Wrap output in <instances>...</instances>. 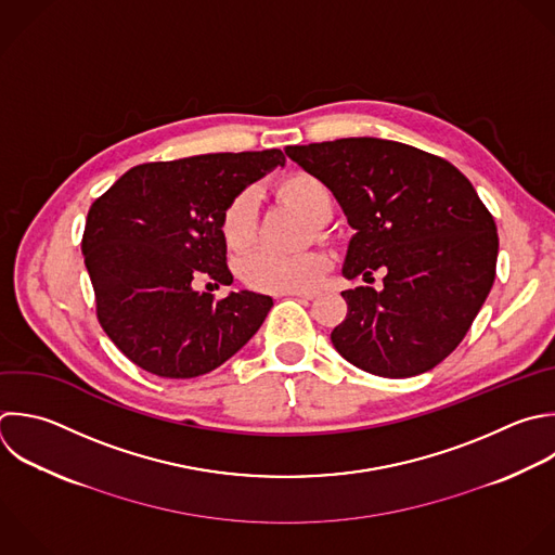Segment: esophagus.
Instances as JSON below:
<instances>
[{
  "label": "esophagus",
  "mask_w": 555,
  "mask_h": 555,
  "mask_svg": "<svg viewBox=\"0 0 555 555\" xmlns=\"http://www.w3.org/2000/svg\"><path fill=\"white\" fill-rule=\"evenodd\" d=\"M288 297H299V299H314L317 293H310V291H293V293H286Z\"/></svg>",
  "instance_id": "34e87169"
}]
</instances>
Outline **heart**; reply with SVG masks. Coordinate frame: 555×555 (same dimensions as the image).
Returning <instances> with one entry per match:
<instances>
[{"instance_id":"1","label":"heart","mask_w":555,"mask_h":555,"mask_svg":"<svg viewBox=\"0 0 555 555\" xmlns=\"http://www.w3.org/2000/svg\"><path fill=\"white\" fill-rule=\"evenodd\" d=\"M278 193L301 208L314 223H325L332 215V193L312 173H293L278 182ZM258 195L254 189L238 191L221 210L219 234L228 249L245 251L256 241ZM330 262L321 251L278 254L258 251L243 260L241 278L256 291L293 293L312 288L327 271Z\"/></svg>"}]
</instances>
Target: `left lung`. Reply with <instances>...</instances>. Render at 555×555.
<instances>
[{"instance_id":"left-lung-1","label":"left lung","mask_w":555,"mask_h":555,"mask_svg":"<svg viewBox=\"0 0 555 555\" xmlns=\"http://www.w3.org/2000/svg\"><path fill=\"white\" fill-rule=\"evenodd\" d=\"M284 152L332 191L356 232L343 275L386 273L382 291L343 293L336 351L379 377L434 369L460 345L494 282L496 225L473 184L447 160L384 139Z\"/></svg>"}]
</instances>
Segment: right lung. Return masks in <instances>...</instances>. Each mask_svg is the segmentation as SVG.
<instances>
[{
    "instance_id": "add662e5",
    "label": "right lung",
    "mask_w": 555,
    "mask_h": 555,
    "mask_svg": "<svg viewBox=\"0 0 555 555\" xmlns=\"http://www.w3.org/2000/svg\"><path fill=\"white\" fill-rule=\"evenodd\" d=\"M284 163L280 150L147 163L95 199L82 254L98 319L137 366L158 377H199L260 330L273 308L269 295L238 291L215 301L195 284H232L221 210Z\"/></svg>"
}]
</instances>
